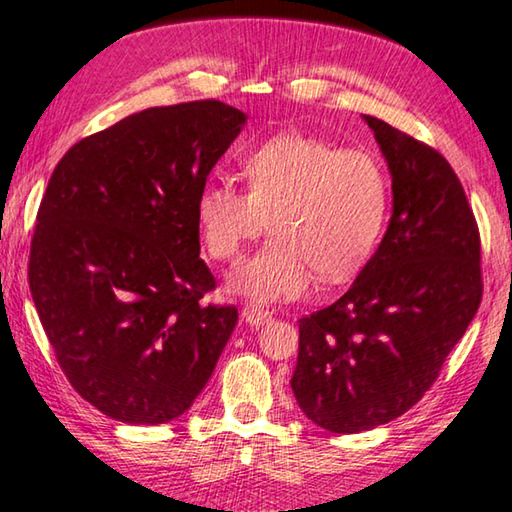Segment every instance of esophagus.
<instances>
[{
  "instance_id": "1",
  "label": "esophagus",
  "mask_w": 512,
  "mask_h": 512,
  "mask_svg": "<svg viewBox=\"0 0 512 512\" xmlns=\"http://www.w3.org/2000/svg\"><path fill=\"white\" fill-rule=\"evenodd\" d=\"M241 318H244L250 327H259V325H266L268 320L273 318V311L257 305H248L244 307V311H241Z\"/></svg>"
}]
</instances>
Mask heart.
<instances>
[{
    "instance_id": "1",
    "label": "heart",
    "mask_w": 512,
    "mask_h": 512,
    "mask_svg": "<svg viewBox=\"0 0 512 512\" xmlns=\"http://www.w3.org/2000/svg\"><path fill=\"white\" fill-rule=\"evenodd\" d=\"M246 192L207 183L196 221L210 257L228 262L246 241L273 235L228 275L230 291L255 302L305 296L311 271L343 280L366 262L384 230L388 178L370 151L339 149L305 133H280L241 160Z\"/></svg>"
}]
</instances>
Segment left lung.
<instances>
[{
	"label": "left lung",
	"mask_w": 512,
	"mask_h": 512,
	"mask_svg": "<svg viewBox=\"0 0 512 512\" xmlns=\"http://www.w3.org/2000/svg\"><path fill=\"white\" fill-rule=\"evenodd\" d=\"M393 178L377 253L334 305L300 318L298 406L332 433L411 409L481 305V239L461 180L436 149L363 115Z\"/></svg>",
	"instance_id": "obj_1"
}]
</instances>
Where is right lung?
<instances>
[{"label":"right lung","instance_id":"right-lung-1","mask_svg":"<svg viewBox=\"0 0 512 512\" xmlns=\"http://www.w3.org/2000/svg\"><path fill=\"white\" fill-rule=\"evenodd\" d=\"M246 124L216 99L149 108L76 142L51 173L29 289L69 384L126 424L183 415L237 325L201 257L196 198Z\"/></svg>","mask_w":512,"mask_h":512}]
</instances>
